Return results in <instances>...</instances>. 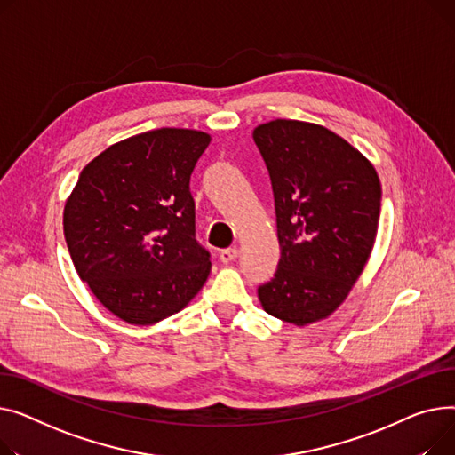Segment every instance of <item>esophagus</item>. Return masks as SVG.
I'll return each mask as SVG.
<instances>
[{"label":"esophagus","mask_w":455,"mask_h":455,"mask_svg":"<svg viewBox=\"0 0 455 455\" xmlns=\"http://www.w3.org/2000/svg\"><path fill=\"white\" fill-rule=\"evenodd\" d=\"M236 257H238V250L236 248H226V250L220 251V260L226 262V264L233 262Z\"/></svg>","instance_id":"1"}]
</instances>
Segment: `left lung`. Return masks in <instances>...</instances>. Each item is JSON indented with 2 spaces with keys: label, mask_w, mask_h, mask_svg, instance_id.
Here are the masks:
<instances>
[{
  "label": "left lung",
  "mask_w": 455,
  "mask_h": 455,
  "mask_svg": "<svg viewBox=\"0 0 455 455\" xmlns=\"http://www.w3.org/2000/svg\"><path fill=\"white\" fill-rule=\"evenodd\" d=\"M281 259L259 286L270 315L305 327L329 317L353 290L375 246L382 187L369 159L332 130L296 119L259 124Z\"/></svg>",
  "instance_id": "1"
}]
</instances>
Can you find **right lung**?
Instances as JSON below:
<instances>
[{
    "label": "right lung",
    "instance_id": "obj_1",
    "mask_svg": "<svg viewBox=\"0 0 455 455\" xmlns=\"http://www.w3.org/2000/svg\"><path fill=\"white\" fill-rule=\"evenodd\" d=\"M211 136L157 128L102 150L64 205V236L78 277L130 325L180 312L211 272L195 238L191 172Z\"/></svg>",
    "mask_w": 455,
    "mask_h": 455
}]
</instances>
